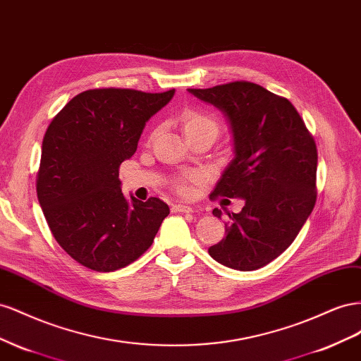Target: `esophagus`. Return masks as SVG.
I'll return each mask as SVG.
<instances>
[{
    "instance_id": "1",
    "label": "esophagus",
    "mask_w": 361,
    "mask_h": 361,
    "mask_svg": "<svg viewBox=\"0 0 361 361\" xmlns=\"http://www.w3.org/2000/svg\"><path fill=\"white\" fill-rule=\"evenodd\" d=\"M172 212H175V213H189V212H192V207H190V205H186V204H173Z\"/></svg>"
}]
</instances>
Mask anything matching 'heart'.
Segmentation results:
<instances>
[{"instance_id": "1", "label": "heart", "mask_w": 361, "mask_h": 361, "mask_svg": "<svg viewBox=\"0 0 361 361\" xmlns=\"http://www.w3.org/2000/svg\"><path fill=\"white\" fill-rule=\"evenodd\" d=\"M181 128L184 131L186 137L200 135V133H212L216 137L219 131V123L213 116H210L207 111L201 109H186L180 116ZM200 177L197 173H186L181 175L177 180H175V189H177L183 195H189L192 192V184L197 183Z\"/></svg>"}]
</instances>
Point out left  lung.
<instances>
[{
	"mask_svg": "<svg viewBox=\"0 0 361 361\" xmlns=\"http://www.w3.org/2000/svg\"><path fill=\"white\" fill-rule=\"evenodd\" d=\"M188 90L230 123L234 159L212 197L245 201L242 212L228 213L226 235L209 254L235 271L260 269L289 248L314 207L316 143L292 102L259 85Z\"/></svg>",
	"mask_w": 361,
	"mask_h": 361,
	"instance_id": "left-lung-1",
	"label": "left lung"
}]
</instances>
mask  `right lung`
<instances>
[{
	"label": "right lung",
	"instance_id": "right-lung-1",
	"mask_svg": "<svg viewBox=\"0 0 361 361\" xmlns=\"http://www.w3.org/2000/svg\"><path fill=\"white\" fill-rule=\"evenodd\" d=\"M175 89L81 92L51 121L42 142L37 200L57 243L92 271L113 272L152 245L168 204L139 201L121 190L119 166L137 149L152 115Z\"/></svg>",
	"mask_w": 361,
	"mask_h": 361
}]
</instances>
